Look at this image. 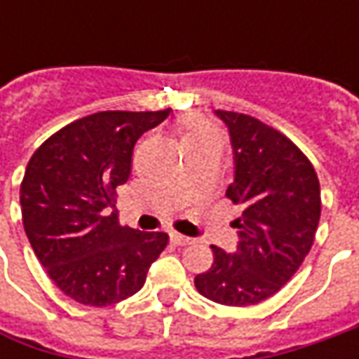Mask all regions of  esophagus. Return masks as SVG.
Instances as JSON below:
<instances>
[{
	"label": "esophagus",
	"mask_w": 359,
	"mask_h": 359,
	"mask_svg": "<svg viewBox=\"0 0 359 359\" xmlns=\"http://www.w3.org/2000/svg\"><path fill=\"white\" fill-rule=\"evenodd\" d=\"M170 240H172L173 245H187V243H191V238L182 236V233H177V231H172V233H170Z\"/></svg>",
	"instance_id": "34e87169"
}]
</instances>
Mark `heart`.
<instances>
[{
    "instance_id": "1",
    "label": "heart",
    "mask_w": 359,
    "mask_h": 359,
    "mask_svg": "<svg viewBox=\"0 0 359 359\" xmlns=\"http://www.w3.org/2000/svg\"><path fill=\"white\" fill-rule=\"evenodd\" d=\"M182 133H184V137H186V142L189 140H196V137H200V135H205V133H212L214 130V126L210 123V121H205V119L200 118H189L186 121H182Z\"/></svg>"
}]
</instances>
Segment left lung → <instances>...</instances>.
Masks as SVG:
<instances>
[{
  "mask_svg": "<svg viewBox=\"0 0 359 359\" xmlns=\"http://www.w3.org/2000/svg\"><path fill=\"white\" fill-rule=\"evenodd\" d=\"M226 121L236 156L228 200L243 205L233 222L236 254L212 245L214 264L196 276L201 296L222 306H254L292 280L322 214L320 180L311 161L282 131L238 111H215Z\"/></svg>",
  "mask_w": 359,
  "mask_h": 359,
  "instance_id": "1",
  "label": "left lung"
}]
</instances>
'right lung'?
<instances>
[{
    "instance_id": "right-lung-1",
    "label": "right lung",
    "mask_w": 359,
    "mask_h": 359,
    "mask_svg": "<svg viewBox=\"0 0 359 359\" xmlns=\"http://www.w3.org/2000/svg\"><path fill=\"white\" fill-rule=\"evenodd\" d=\"M168 116L100 111L76 119L49 135L25 168L23 229L51 282L77 304L104 308L137 294L168 245V233L119 226L116 215L133 145Z\"/></svg>"
}]
</instances>
